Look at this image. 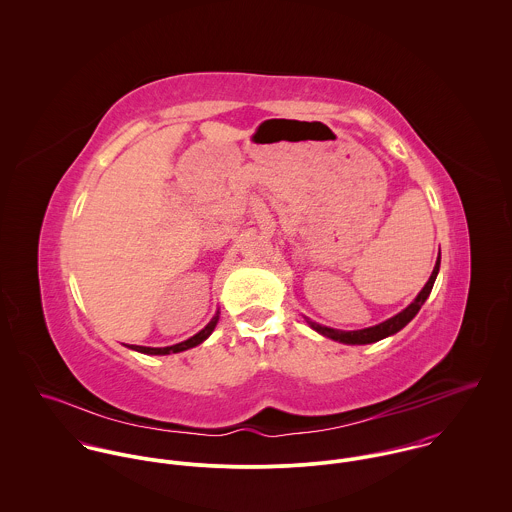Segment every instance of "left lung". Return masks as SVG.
<instances>
[{
	"instance_id": "obj_1",
	"label": "left lung",
	"mask_w": 512,
	"mask_h": 512,
	"mask_svg": "<svg viewBox=\"0 0 512 512\" xmlns=\"http://www.w3.org/2000/svg\"><path fill=\"white\" fill-rule=\"evenodd\" d=\"M439 262H441V256H438V262H436V266H434V272H432L428 284L422 288V292L418 293V297H416L404 311H400L398 315L386 319V321L380 323V325H374V327H368V329H359V331H339V329H331V327L317 325V323H313V321H309V323H311V327H313L315 331H319L321 335H325V337H329V339H333V341L345 343V345H368V343H376V341H380V339H384V337H388V335H394V333H398L402 327H406V325L416 317V313L420 311V307H422L424 301L428 299V295H430L432 288H434V282H436V278H438Z\"/></svg>"
}]
</instances>
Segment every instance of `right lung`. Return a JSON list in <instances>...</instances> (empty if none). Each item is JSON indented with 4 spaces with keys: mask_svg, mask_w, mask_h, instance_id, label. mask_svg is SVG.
Returning <instances> with one entry per match:
<instances>
[{
    "mask_svg": "<svg viewBox=\"0 0 512 512\" xmlns=\"http://www.w3.org/2000/svg\"><path fill=\"white\" fill-rule=\"evenodd\" d=\"M217 321H219V313L211 319V323H209L203 331H199V333H197V335H193L191 339H187V341H183V343H177V345H173V347L153 349V347H138V345H132L130 349L140 351V353H144V355H169V353H181V351H187V349H193V347L201 345V343H203V341L213 333V329H215Z\"/></svg>",
    "mask_w": 512,
    "mask_h": 512,
    "instance_id": "add662e5",
    "label": "right lung"
}]
</instances>
